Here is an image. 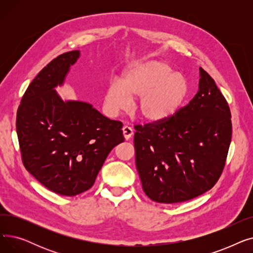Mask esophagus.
Returning a JSON list of instances; mask_svg holds the SVG:
<instances>
[{
	"label": "esophagus",
	"mask_w": 253,
	"mask_h": 253,
	"mask_svg": "<svg viewBox=\"0 0 253 253\" xmlns=\"http://www.w3.org/2000/svg\"><path fill=\"white\" fill-rule=\"evenodd\" d=\"M123 135L126 140L130 139L132 136H133V129H132L130 126H124L123 127Z\"/></svg>",
	"instance_id": "34e87169"
}]
</instances>
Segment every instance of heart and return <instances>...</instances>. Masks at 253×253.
I'll list each match as a JSON object with an SVG mask.
<instances>
[{
  "label": "heart",
  "mask_w": 253,
  "mask_h": 253,
  "mask_svg": "<svg viewBox=\"0 0 253 253\" xmlns=\"http://www.w3.org/2000/svg\"><path fill=\"white\" fill-rule=\"evenodd\" d=\"M188 93L185 78L172 72L161 60L132 64L124 72L121 81H112L105 90L104 108L116 116L129 110L136 99V110L145 122L158 123L173 116Z\"/></svg>",
  "instance_id": "1"
}]
</instances>
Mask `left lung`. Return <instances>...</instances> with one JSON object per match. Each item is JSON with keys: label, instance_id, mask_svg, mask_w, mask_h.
Listing matches in <instances>:
<instances>
[{"label": "left lung", "instance_id": "1", "mask_svg": "<svg viewBox=\"0 0 253 253\" xmlns=\"http://www.w3.org/2000/svg\"><path fill=\"white\" fill-rule=\"evenodd\" d=\"M193 99L162 122L135 125V163L151 200L189 201L214 187L232 139L230 106L214 80L200 68Z\"/></svg>", "mask_w": 253, "mask_h": 253}]
</instances>
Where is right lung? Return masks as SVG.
<instances>
[{
	"label": "right lung",
	"instance_id": "1",
	"mask_svg": "<svg viewBox=\"0 0 253 253\" xmlns=\"http://www.w3.org/2000/svg\"><path fill=\"white\" fill-rule=\"evenodd\" d=\"M79 55L74 50L50 61L24 92L16 115L23 166L48 190L69 197L88 191L110 152L124 141L122 122L89 103L63 102L55 92Z\"/></svg>",
	"mask_w": 253,
	"mask_h": 253
}]
</instances>
